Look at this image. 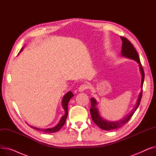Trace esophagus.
<instances>
[{"label":"esophagus","instance_id":"34e87169","mask_svg":"<svg viewBox=\"0 0 156 156\" xmlns=\"http://www.w3.org/2000/svg\"><path fill=\"white\" fill-rule=\"evenodd\" d=\"M89 85L88 84H82L80 86V87L78 88V91L80 92H83L85 90H86L87 89L89 88Z\"/></svg>","mask_w":156,"mask_h":156}]
</instances>
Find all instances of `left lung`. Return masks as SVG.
<instances>
[{
    "mask_svg": "<svg viewBox=\"0 0 156 156\" xmlns=\"http://www.w3.org/2000/svg\"><path fill=\"white\" fill-rule=\"evenodd\" d=\"M122 40V48H121V55L127 57V58L133 59L138 62L139 64V69H140V71L141 73V75H142V81H141V88L142 90L139 94L138 100L136 102V104L133 110L130 112L129 114H128L127 116L124 117L122 119L117 121H108L107 120H105L103 119L100 116V114L99 112V109L97 108L96 105L97 104V102L96 100L94 99V98H92L90 99L91 101V108L90 109V111L91 114V116L92 118L93 121L95 122V123L101 128L102 129L104 130H112L114 129H117L122 127V126H124L126 122L130 119V118L132 117L133 115L134 112L136 111L138 107L139 106V104L140 103V101L142 99V87H143V84H144V76H145V74L144 69L142 68V66L141 65L140 59H139V56L138 54L135 50V48L133 46L129 41L125 37H120Z\"/></svg>",
    "mask_w": 156,
    "mask_h": 156,
    "instance_id": "1",
    "label": "left lung"
}]
</instances>
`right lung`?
I'll list each match as a JSON object with an SVG mask.
<instances>
[{
	"mask_svg": "<svg viewBox=\"0 0 156 156\" xmlns=\"http://www.w3.org/2000/svg\"><path fill=\"white\" fill-rule=\"evenodd\" d=\"M23 47L21 48V50L20 51V52L23 51ZM74 96L73 94L71 92H68L66 94H65L64 96L62 98V108L65 111V114L61 118V120L59 121V122L55 126L51 128H36L34 126H31L30 125H29L30 126H31L32 128L35 129L37 130L40 131L42 132H44L46 133H54V132H57L63 126V125H64L66 120L67 116H68V102L69 101V100L71 99V98Z\"/></svg>",
	"mask_w": 156,
	"mask_h": 156,
	"instance_id": "1",
	"label": "right lung"
}]
</instances>
